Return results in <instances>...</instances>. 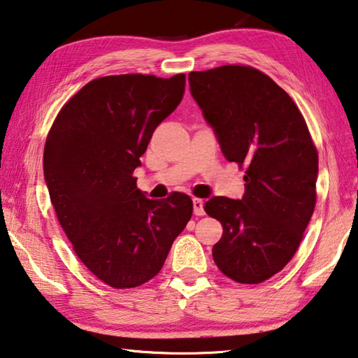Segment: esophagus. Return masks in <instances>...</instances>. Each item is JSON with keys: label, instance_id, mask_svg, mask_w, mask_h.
<instances>
[{"label": "esophagus", "instance_id": "obj_1", "mask_svg": "<svg viewBox=\"0 0 358 358\" xmlns=\"http://www.w3.org/2000/svg\"><path fill=\"white\" fill-rule=\"evenodd\" d=\"M192 205H194V214H196V216H203V214H205L203 200H201V199H192Z\"/></svg>", "mask_w": 358, "mask_h": 358}]
</instances>
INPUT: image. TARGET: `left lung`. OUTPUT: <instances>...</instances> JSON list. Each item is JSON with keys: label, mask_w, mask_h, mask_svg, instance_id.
Listing matches in <instances>:
<instances>
[{"label": "left lung", "mask_w": 358, "mask_h": 358, "mask_svg": "<svg viewBox=\"0 0 358 358\" xmlns=\"http://www.w3.org/2000/svg\"><path fill=\"white\" fill-rule=\"evenodd\" d=\"M189 87L224 157L245 167L241 200L211 197L222 224L213 258L238 283H262L294 257L316 203L317 152L296 103L263 71H191Z\"/></svg>", "instance_id": "obj_1"}]
</instances>
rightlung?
I'll list each match as a JSON object with an SVG mask.
<instances>
[{"mask_svg":"<svg viewBox=\"0 0 358 358\" xmlns=\"http://www.w3.org/2000/svg\"><path fill=\"white\" fill-rule=\"evenodd\" d=\"M185 84L183 73L96 78L64 105L45 142V183L59 224L84 266L113 288L157 275L192 216L189 196L147 199L133 177Z\"/></svg>","mask_w":358,"mask_h":358,"instance_id":"1","label":"right lung"}]
</instances>
